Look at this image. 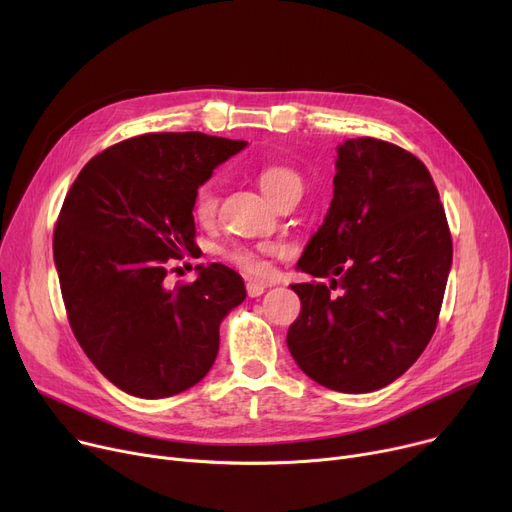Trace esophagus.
<instances>
[{
	"label": "esophagus",
	"instance_id": "obj_1",
	"mask_svg": "<svg viewBox=\"0 0 512 512\" xmlns=\"http://www.w3.org/2000/svg\"><path fill=\"white\" fill-rule=\"evenodd\" d=\"M265 288H267V284H265V282H259V280H247V294H249L251 299L261 297V294L265 292Z\"/></svg>",
	"mask_w": 512,
	"mask_h": 512
}]
</instances>
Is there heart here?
Returning <instances> with one entry per match:
<instances>
[{
    "mask_svg": "<svg viewBox=\"0 0 512 512\" xmlns=\"http://www.w3.org/2000/svg\"><path fill=\"white\" fill-rule=\"evenodd\" d=\"M259 184L263 193L270 197L274 203L282 199L288 193H301L303 191V176L299 170H294L286 164H267L259 170ZM215 209H218V193H215V184L203 182L193 197V215L195 220L201 224H207L213 220ZM224 259L236 265L238 270L247 274H263L265 272V261L259 251L251 247H230L224 253Z\"/></svg>",
    "mask_w": 512,
    "mask_h": 512,
    "instance_id": "b5f03b06",
    "label": "heart"
}]
</instances>
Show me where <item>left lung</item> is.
I'll list each match as a JSON object with an SVG mask.
<instances>
[{"instance_id":"left-lung-1","label":"left lung","mask_w":512,"mask_h":512,"mask_svg":"<svg viewBox=\"0 0 512 512\" xmlns=\"http://www.w3.org/2000/svg\"><path fill=\"white\" fill-rule=\"evenodd\" d=\"M450 265L446 213L423 161L380 139L344 141L334 199L299 261L332 284H292L301 299L286 336L292 359L336 392L392 384L436 332Z\"/></svg>"}]
</instances>
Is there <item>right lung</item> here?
I'll return each instance as SVG.
<instances>
[{
	"label": "right lung",
	"mask_w": 512,
	"mask_h": 512,
	"mask_svg": "<svg viewBox=\"0 0 512 512\" xmlns=\"http://www.w3.org/2000/svg\"><path fill=\"white\" fill-rule=\"evenodd\" d=\"M247 141L149 132L107 147L80 170L53 232L70 328L126 394L168 398L201 382L222 319L247 297L222 263L166 286L172 259L197 251L193 197Z\"/></svg>",
	"instance_id": "right-lung-1"
}]
</instances>
